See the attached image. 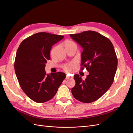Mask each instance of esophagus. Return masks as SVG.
Wrapping results in <instances>:
<instances>
[{
	"label": "esophagus",
	"instance_id": "1",
	"mask_svg": "<svg viewBox=\"0 0 133 133\" xmlns=\"http://www.w3.org/2000/svg\"><path fill=\"white\" fill-rule=\"evenodd\" d=\"M70 78H71V77H70V76H68V75L66 76V79H70Z\"/></svg>",
	"mask_w": 133,
	"mask_h": 133
}]
</instances>
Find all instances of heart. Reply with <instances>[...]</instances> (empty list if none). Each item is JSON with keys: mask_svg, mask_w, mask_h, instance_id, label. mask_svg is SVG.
Masks as SVG:
<instances>
[{"mask_svg": "<svg viewBox=\"0 0 133 133\" xmlns=\"http://www.w3.org/2000/svg\"><path fill=\"white\" fill-rule=\"evenodd\" d=\"M74 45H76V44L73 41H71L70 40H66V41H65V42H64V46H65V48L68 46H72ZM76 64H76V62H75L66 63L64 65L63 69L64 71L68 72H68H71L75 69V68L76 66Z\"/></svg>", "mask_w": 133, "mask_h": 133, "instance_id": "heart-1", "label": "heart"}]
</instances>
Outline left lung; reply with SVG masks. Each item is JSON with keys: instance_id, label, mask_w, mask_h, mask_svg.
Here are the masks:
<instances>
[{"instance_id": "obj_1", "label": "left lung", "mask_w": 133, "mask_h": 133, "mask_svg": "<svg viewBox=\"0 0 133 133\" xmlns=\"http://www.w3.org/2000/svg\"><path fill=\"white\" fill-rule=\"evenodd\" d=\"M82 46L81 70L89 72L85 80L75 74V85L71 93L79 101L89 103L96 101L109 89L114 82L118 65L114 48L108 38L94 31L70 34Z\"/></svg>"}]
</instances>
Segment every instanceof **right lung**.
<instances>
[{
	"instance_id": "right-lung-1",
	"label": "right lung",
	"mask_w": 133,
	"mask_h": 133,
	"mask_svg": "<svg viewBox=\"0 0 133 133\" xmlns=\"http://www.w3.org/2000/svg\"><path fill=\"white\" fill-rule=\"evenodd\" d=\"M64 36L40 32L25 39L16 54L14 69L23 91L34 102L49 101L65 79L63 72L46 74L45 63L50 59V49Z\"/></svg>"
}]
</instances>
